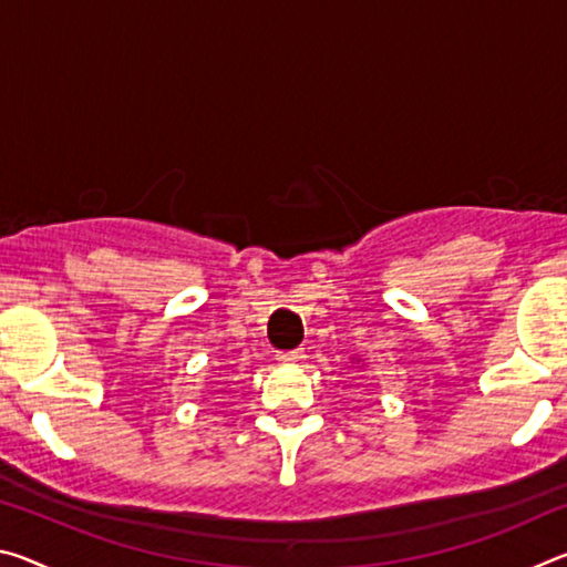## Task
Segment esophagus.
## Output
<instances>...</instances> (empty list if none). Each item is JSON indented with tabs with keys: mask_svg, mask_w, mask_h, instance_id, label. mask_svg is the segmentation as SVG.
Segmentation results:
<instances>
[{
	"mask_svg": "<svg viewBox=\"0 0 567 567\" xmlns=\"http://www.w3.org/2000/svg\"><path fill=\"white\" fill-rule=\"evenodd\" d=\"M302 358H305V350H285V352H277V360L285 362V364L300 362Z\"/></svg>",
	"mask_w": 567,
	"mask_h": 567,
	"instance_id": "esophagus-1",
	"label": "esophagus"
}]
</instances>
